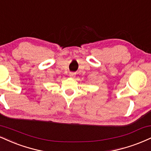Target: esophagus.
Listing matches in <instances>:
<instances>
[{
	"instance_id": "34e87169",
	"label": "esophagus",
	"mask_w": 151,
	"mask_h": 151,
	"mask_svg": "<svg viewBox=\"0 0 151 151\" xmlns=\"http://www.w3.org/2000/svg\"><path fill=\"white\" fill-rule=\"evenodd\" d=\"M75 75H76V74L74 73V72H70V73L69 74V76H70V77H72V78L75 77Z\"/></svg>"
}]
</instances>
